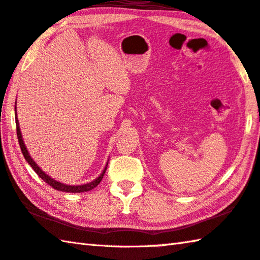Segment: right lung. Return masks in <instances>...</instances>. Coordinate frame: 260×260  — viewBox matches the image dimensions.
<instances>
[{"label": "right lung", "mask_w": 260, "mask_h": 260, "mask_svg": "<svg viewBox=\"0 0 260 260\" xmlns=\"http://www.w3.org/2000/svg\"><path fill=\"white\" fill-rule=\"evenodd\" d=\"M16 109V108H15ZM16 126H17V136H18V142H19V145H20V149H21V152L23 154V157H25V159L27 160V162L30 165V167L34 169V171L36 172L37 175H39L45 183H48L50 186H52L53 188H55V190L58 191H62V192H70V193H81V192H87V191H91L92 188H94L95 186H98L99 184H100V182L102 181L103 176H105V173L107 171V166L105 168V171L102 172V174L100 176H99L96 179H94V181L89 182L87 184H83V185H67V184H62L60 183L58 181H55V179L51 178L49 175H46V174L42 171V169L37 166L36 162L34 161L30 158L29 153H28V151L26 149V145L25 143H23L22 141V136H21V132H20V127H19V121L17 119V114H16ZM108 165V164H107Z\"/></svg>", "instance_id": "add662e5"}]
</instances>
